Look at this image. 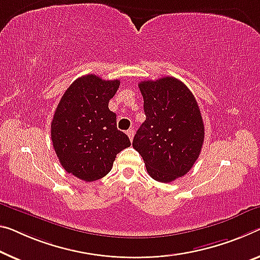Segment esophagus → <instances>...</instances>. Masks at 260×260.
I'll return each mask as SVG.
<instances>
[{
    "label": "esophagus",
    "mask_w": 260,
    "mask_h": 260,
    "mask_svg": "<svg viewBox=\"0 0 260 260\" xmlns=\"http://www.w3.org/2000/svg\"><path fill=\"white\" fill-rule=\"evenodd\" d=\"M126 135L129 136L130 141H133V139H134V136H135V130H134V129H129V130L126 131Z\"/></svg>",
    "instance_id": "obj_1"
}]
</instances>
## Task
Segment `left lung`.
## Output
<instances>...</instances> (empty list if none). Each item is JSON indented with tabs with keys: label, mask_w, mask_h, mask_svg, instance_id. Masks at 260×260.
Listing matches in <instances>:
<instances>
[{
	"label": "left lung",
	"mask_w": 260,
	"mask_h": 260,
	"mask_svg": "<svg viewBox=\"0 0 260 260\" xmlns=\"http://www.w3.org/2000/svg\"><path fill=\"white\" fill-rule=\"evenodd\" d=\"M138 87L146 119L133 146L151 178L171 182L189 172L201 152L205 125L199 105L185 83L173 77L142 81Z\"/></svg>",
	"instance_id": "8db88e82"
}]
</instances>
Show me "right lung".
Instances as JSON below:
<instances>
[{
	"label": "right lung",
	"mask_w": 260,
	"mask_h": 260,
	"mask_svg": "<svg viewBox=\"0 0 260 260\" xmlns=\"http://www.w3.org/2000/svg\"><path fill=\"white\" fill-rule=\"evenodd\" d=\"M119 80L83 75L63 93L51 123V139L66 172L83 181L99 180L111 171L116 154L131 145L116 126L110 99Z\"/></svg>",
	"instance_id": "right-lung-1"
}]
</instances>
